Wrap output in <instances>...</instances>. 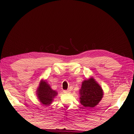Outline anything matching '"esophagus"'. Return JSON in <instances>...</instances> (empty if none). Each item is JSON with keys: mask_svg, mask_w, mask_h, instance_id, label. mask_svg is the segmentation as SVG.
Wrapping results in <instances>:
<instances>
[{"mask_svg": "<svg viewBox=\"0 0 134 134\" xmlns=\"http://www.w3.org/2000/svg\"><path fill=\"white\" fill-rule=\"evenodd\" d=\"M64 93H66V94H69L70 93V90H65L63 91Z\"/></svg>", "mask_w": 134, "mask_h": 134, "instance_id": "1", "label": "esophagus"}]
</instances>
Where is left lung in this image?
Here are the masks:
<instances>
[{
	"label": "left lung",
	"mask_w": 134,
	"mask_h": 134,
	"mask_svg": "<svg viewBox=\"0 0 134 134\" xmlns=\"http://www.w3.org/2000/svg\"><path fill=\"white\" fill-rule=\"evenodd\" d=\"M79 92L80 102L84 107H94L103 97L101 87L92 78L82 82Z\"/></svg>",
	"instance_id": "8db88e82"
}]
</instances>
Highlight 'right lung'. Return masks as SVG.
<instances>
[{
  "label": "right lung",
  "mask_w": 134,
  "mask_h": 134,
  "mask_svg": "<svg viewBox=\"0 0 134 134\" xmlns=\"http://www.w3.org/2000/svg\"><path fill=\"white\" fill-rule=\"evenodd\" d=\"M37 96L40 101L42 104L49 105L52 102L53 98L58 94L55 90L51 89L47 82L41 81L37 89Z\"/></svg>",
  "instance_id": "obj_1"
}]
</instances>
